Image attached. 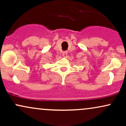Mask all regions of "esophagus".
I'll return each instance as SVG.
<instances>
[{
	"mask_svg": "<svg viewBox=\"0 0 126 126\" xmlns=\"http://www.w3.org/2000/svg\"><path fill=\"white\" fill-rule=\"evenodd\" d=\"M67 51H64L63 53V56L64 57H66V56H67Z\"/></svg>",
	"mask_w": 126,
	"mask_h": 126,
	"instance_id": "34e87169",
	"label": "esophagus"
}]
</instances>
